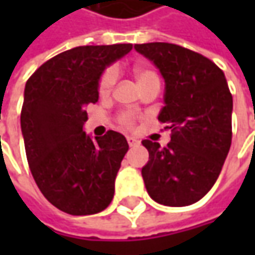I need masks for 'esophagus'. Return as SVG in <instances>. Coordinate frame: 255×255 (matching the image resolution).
Instances as JSON below:
<instances>
[{
    "label": "esophagus",
    "mask_w": 255,
    "mask_h": 255,
    "mask_svg": "<svg viewBox=\"0 0 255 255\" xmlns=\"http://www.w3.org/2000/svg\"><path fill=\"white\" fill-rule=\"evenodd\" d=\"M126 140L129 143V146H136V144H139V140H137L136 137H132V136H128Z\"/></svg>",
    "instance_id": "34e87169"
}]
</instances>
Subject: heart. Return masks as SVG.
<instances>
[{"mask_svg": "<svg viewBox=\"0 0 255 255\" xmlns=\"http://www.w3.org/2000/svg\"><path fill=\"white\" fill-rule=\"evenodd\" d=\"M133 72H134L137 84H142L144 81L156 76V74L153 71L144 69V68H134ZM115 81H116L115 71L113 69H106L102 74V76H101V79H99V84H98L99 95L101 96H108L111 93V91H112ZM119 123L122 125L123 128H126V129H132L133 126H134V115H132V113H122V115H119Z\"/></svg>", "mask_w": 255, "mask_h": 255, "instance_id": "obj_1", "label": "heart"}]
</instances>
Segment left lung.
<instances>
[{
  "label": "left lung",
  "mask_w": 255,
  "mask_h": 255,
  "mask_svg": "<svg viewBox=\"0 0 255 255\" xmlns=\"http://www.w3.org/2000/svg\"><path fill=\"white\" fill-rule=\"evenodd\" d=\"M166 82L159 122L169 123L171 140L142 144L146 190L163 206L183 207L203 199L216 183L231 146V96L226 76L209 58L167 42L136 44Z\"/></svg>",
  "instance_id": "left-lung-1"
}]
</instances>
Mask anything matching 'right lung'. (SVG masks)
<instances>
[{"label": "right lung", "instance_id": "right-lung-1", "mask_svg": "<svg viewBox=\"0 0 255 255\" xmlns=\"http://www.w3.org/2000/svg\"><path fill=\"white\" fill-rule=\"evenodd\" d=\"M132 44L86 45L58 54L26 81L21 111L25 153L36 186L56 209L72 216L105 210L129 149L125 136L84 132L85 105L98 102L103 69Z\"/></svg>", "mask_w": 255, "mask_h": 255}]
</instances>
